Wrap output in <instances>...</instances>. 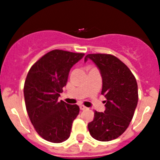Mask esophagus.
Instances as JSON below:
<instances>
[{
  "mask_svg": "<svg viewBox=\"0 0 160 160\" xmlns=\"http://www.w3.org/2000/svg\"><path fill=\"white\" fill-rule=\"evenodd\" d=\"M79 108H80V110H82V111H84V110H86V109H87V107L83 105H80L79 106Z\"/></svg>",
  "mask_w": 160,
  "mask_h": 160,
  "instance_id": "obj_1",
  "label": "esophagus"
}]
</instances>
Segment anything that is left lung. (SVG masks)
<instances>
[{
    "mask_svg": "<svg viewBox=\"0 0 160 160\" xmlns=\"http://www.w3.org/2000/svg\"><path fill=\"white\" fill-rule=\"evenodd\" d=\"M97 65L102 78L101 94L107 98L104 112H94L88 123L90 135L107 142L123 134L132 120L138 103V85L135 76L122 61L107 53H90L85 57Z\"/></svg>",
    "mask_w": 160,
    "mask_h": 160,
    "instance_id": "1",
    "label": "left lung"
}]
</instances>
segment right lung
Masks as SVG:
<instances>
[{"label": "right lung", "instance_id": "right-lung-1", "mask_svg": "<svg viewBox=\"0 0 160 160\" xmlns=\"http://www.w3.org/2000/svg\"><path fill=\"white\" fill-rule=\"evenodd\" d=\"M84 53L53 49L31 66L24 85L28 115L35 131L44 139L59 143L70 135L79 107L58 101L72 66Z\"/></svg>", "mask_w": 160, "mask_h": 160}]
</instances>
